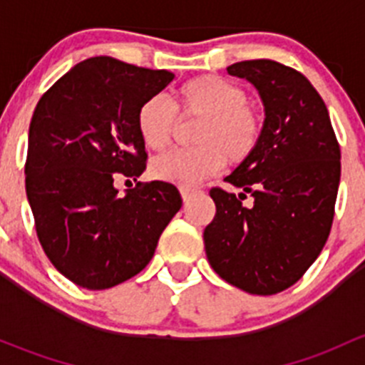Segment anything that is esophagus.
<instances>
[{
    "label": "esophagus",
    "mask_w": 365,
    "mask_h": 365,
    "mask_svg": "<svg viewBox=\"0 0 365 365\" xmlns=\"http://www.w3.org/2000/svg\"><path fill=\"white\" fill-rule=\"evenodd\" d=\"M180 194H182V200H183V203H189V201L192 200V196H194V194H196V190L189 189V187H182V189H180Z\"/></svg>",
    "instance_id": "34e87169"
}]
</instances>
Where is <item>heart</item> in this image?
Segmentation results:
<instances>
[{"label":"heart","mask_w":365,"mask_h":365,"mask_svg":"<svg viewBox=\"0 0 365 365\" xmlns=\"http://www.w3.org/2000/svg\"><path fill=\"white\" fill-rule=\"evenodd\" d=\"M180 104L185 114L203 118L196 132L200 146L169 150L150 164V175L160 182L196 185L226 164L242 162L256 150L263 121L257 109L247 104V95L231 81L203 76L180 88ZM176 108L165 95L146 98L138 111V132L146 148L162 150L171 141Z\"/></svg>","instance_id":"b5f03b06"}]
</instances>
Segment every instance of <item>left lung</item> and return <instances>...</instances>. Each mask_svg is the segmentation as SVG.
Instances as JSON below:
<instances>
[{"mask_svg":"<svg viewBox=\"0 0 365 365\" xmlns=\"http://www.w3.org/2000/svg\"><path fill=\"white\" fill-rule=\"evenodd\" d=\"M227 73L249 81L264 108L256 150L226 176L238 196L212 189L217 213L205 227L210 264L252 295L293 286L322 252L334 219L341 150L329 111L297 70L272 60L233 63ZM251 193L255 205L241 200Z\"/></svg>","mask_w":365,"mask_h":365,"instance_id":"1","label":"left lung"}]
</instances>
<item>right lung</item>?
Listing matches in <instances>:
<instances>
[{"mask_svg":"<svg viewBox=\"0 0 365 365\" xmlns=\"http://www.w3.org/2000/svg\"><path fill=\"white\" fill-rule=\"evenodd\" d=\"M173 79L168 70L97 56L70 68L36 104L26 196L43 252L81 288L108 289L139 274L182 208L171 183H139L125 194L114 187L118 176L145 171L138 111Z\"/></svg>","mask_w":365,"mask_h":365,"instance_id":"add662e5","label":"right lung"}]
</instances>
